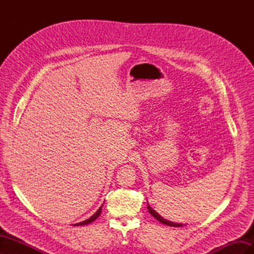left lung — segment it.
Listing matches in <instances>:
<instances>
[{"mask_svg":"<svg viewBox=\"0 0 254 254\" xmlns=\"http://www.w3.org/2000/svg\"><path fill=\"white\" fill-rule=\"evenodd\" d=\"M147 209H148V212L152 215L153 217H155L156 219H158L160 222H162V224L166 225V226H171V227H181L182 226L181 224H175V222H173V221L164 219L162 216H160V215L155 210H152L151 207L149 206V204H147Z\"/></svg>","mask_w":254,"mask_h":254,"instance_id":"8db88e82","label":"left lung"}]
</instances>
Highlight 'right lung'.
Returning a JSON list of instances; mask_svg holds the SVG:
<instances>
[{
  "label": "right lung",
  "instance_id": "add662e5",
  "mask_svg": "<svg viewBox=\"0 0 254 254\" xmlns=\"http://www.w3.org/2000/svg\"><path fill=\"white\" fill-rule=\"evenodd\" d=\"M102 207H103V205L99 207V209L97 210V212L95 213V214H93L92 215V216L89 218V219H87V220H83V221H81V222H79V224H76L75 226H84V225H88V224H90V222H92V221H94L99 215H101V213H102Z\"/></svg>",
  "mask_w": 254,
  "mask_h": 254
}]
</instances>
